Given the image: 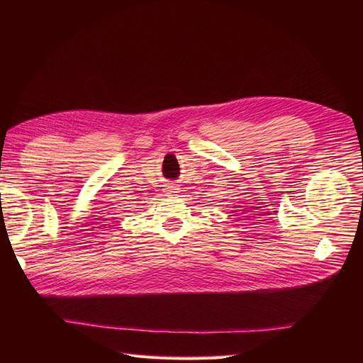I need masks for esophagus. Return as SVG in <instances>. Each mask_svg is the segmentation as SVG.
<instances>
[{"label":"esophagus","instance_id":"34e87169","mask_svg":"<svg viewBox=\"0 0 363 363\" xmlns=\"http://www.w3.org/2000/svg\"><path fill=\"white\" fill-rule=\"evenodd\" d=\"M164 191L167 195H176L179 194V189H177V186H174V184H167V186H164Z\"/></svg>","mask_w":363,"mask_h":363}]
</instances>
